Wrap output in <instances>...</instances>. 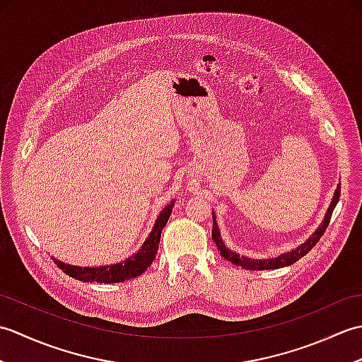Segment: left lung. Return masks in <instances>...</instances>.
Returning <instances> with one entry per match:
<instances>
[{
	"label": "left lung",
	"instance_id": "obj_1",
	"mask_svg": "<svg viewBox=\"0 0 362 362\" xmlns=\"http://www.w3.org/2000/svg\"><path fill=\"white\" fill-rule=\"evenodd\" d=\"M339 197H341V183L337 185V188L334 191V196H333V201H332V204H329L328 210L325 213V218H324V221H322V224L319 226L316 232H314L303 244H300L297 249L286 252V253H281V255L275 257V258L253 259V258H247V257H241L240 253L227 249L224 241H222V238H221V232L218 228L214 213H213V230H211L213 241L216 243V247L221 252L222 257H224L228 261H232V263L236 264V266H241L243 269H247V271H264V269H280V267H284V266H291L292 263H296L297 259L305 257L306 253H308L314 247V245L317 244V241L320 240V236L325 233V230L329 224V219H332L334 206H336L337 202H339Z\"/></svg>",
	"mask_w": 362,
	"mask_h": 362
}]
</instances>
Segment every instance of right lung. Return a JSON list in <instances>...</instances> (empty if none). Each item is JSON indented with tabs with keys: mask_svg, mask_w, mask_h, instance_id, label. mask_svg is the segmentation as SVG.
<instances>
[{
	"mask_svg": "<svg viewBox=\"0 0 362 362\" xmlns=\"http://www.w3.org/2000/svg\"><path fill=\"white\" fill-rule=\"evenodd\" d=\"M174 206V201L169 202L161 213L158 214V218L153 224L152 232L149 233L148 240L144 241L141 245V249L136 253H134L132 257H129L127 259L121 261V263L117 264H110V266H99V267H81V266H71L66 264L64 261H59L56 258L54 263L59 266V269L73 276V279L79 280V281H86V283H121L130 279H135V276L141 275L146 269H148L153 258L157 255L158 250V243H160V236H161V230L165 228L166 222L171 216Z\"/></svg>",
	"mask_w": 362,
	"mask_h": 362,
	"instance_id": "obj_1",
	"label": "right lung"
}]
</instances>
